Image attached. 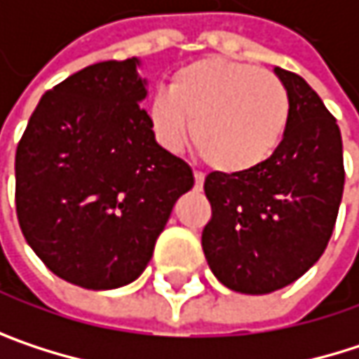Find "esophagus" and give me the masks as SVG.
Segmentation results:
<instances>
[{"instance_id":"34e87169","label":"esophagus","mask_w":359,"mask_h":359,"mask_svg":"<svg viewBox=\"0 0 359 359\" xmlns=\"http://www.w3.org/2000/svg\"><path fill=\"white\" fill-rule=\"evenodd\" d=\"M193 177H195V191H201V187H203V175L201 172H195Z\"/></svg>"}]
</instances>
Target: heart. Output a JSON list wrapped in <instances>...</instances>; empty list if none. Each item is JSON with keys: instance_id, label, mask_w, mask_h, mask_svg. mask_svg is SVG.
<instances>
[{"instance_id": "1", "label": "heart", "mask_w": 359, "mask_h": 359, "mask_svg": "<svg viewBox=\"0 0 359 359\" xmlns=\"http://www.w3.org/2000/svg\"><path fill=\"white\" fill-rule=\"evenodd\" d=\"M289 93L268 70L229 57L179 68L170 89L151 93L145 118L156 143L177 151L189 135L218 172L243 175L278 149L289 122Z\"/></svg>"}]
</instances>
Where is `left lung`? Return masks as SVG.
Listing matches in <instances>:
<instances>
[{"mask_svg": "<svg viewBox=\"0 0 359 359\" xmlns=\"http://www.w3.org/2000/svg\"><path fill=\"white\" fill-rule=\"evenodd\" d=\"M274 74L291 106L278 149L250 172H210L203 182L205 259L224 287L248 295L283 289L320 259L345 184L334 116L299 74L278 66Z\"/></svg>", "mask_w": 359, "mask_h": 359, "instance_id": "obj_1", "label": "left lung"}]
</instances>
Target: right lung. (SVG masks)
<instances>
[{
  "instance_id": "obj_1",
  "label": "right lung",
  "mask_w": 359,
  "mask_h": 359,
  "mask_svg": "<svg viewBox=\"0 0 359 359\" xmlns=\"http://www.w3.org/2000/svg\"><path fill=\"white\" fill-rule=\"evenodd\" d=\"M137 57L87 66L49 89L16 149V214L60 278L118 289L141 276L182 193L189 164L160 147Z\"/></svg>"
}]
</instances>
